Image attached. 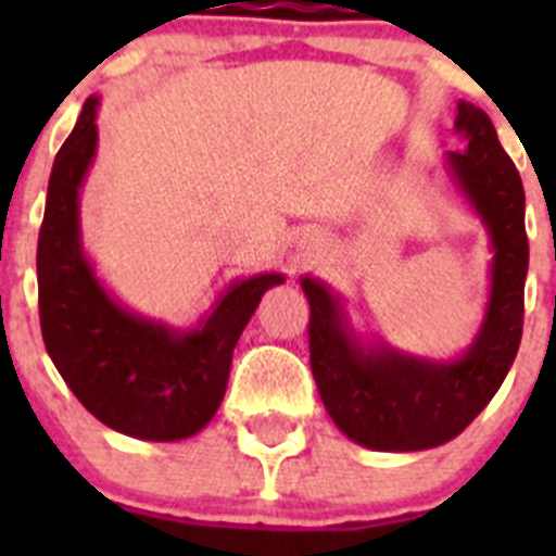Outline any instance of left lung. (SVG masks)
<instances>
[{"mask_svg": "<svg viewBox=\"0 0 556 556\" xmlns=\"http://www.w3.org/2000/svg\"><path fill=\"white\" fill-rule=\"evenodd\" d=\"M454 127L465 152H448L445 172L488 228L493 250L488 308L468 351L440 362L365 342L342 298L320 278H301L312 306L308 351L323 404L342 434L372 451H426L462 434L504 384L523 333V184L481 108L459 102Z\"/></svg>", "mask_w": 556, "mask_h": 556, "instance_id": "left-lung-1", "label": "left lung"}]
</instances>
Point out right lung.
<instances>
[{"instance_id":"add662e5","label":"right lung","mask_w":556,"mask_h":556,"mask_svg":"<svg viewBox=\"0 0 556 556\" xmlns=\"http://www.w3.org/2000/svg\"><path fill=\"white\" fill-rule=\"evenodd\" d=\"M88 97L49 175L38 233V312L49 358L97 420L119 434L175 443L217 415L233 348L281 273L236 278L198 326L172 328L122 306L97 278L80 233V189L97 155Z\"/></svg>"}]
</instances>
